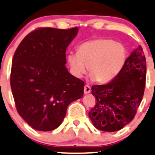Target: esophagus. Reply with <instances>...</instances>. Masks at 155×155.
Returning a JSON list of instances; mask_svg holds the SVG:
<instances>
[{
  "mask_svg": "<svg viewBox=\"0 0 155 155\" xmlns=\"http://www.w3.org/2000/svg\"><path fill=\"white\" fill-rule=\"evenodd\" d=\"M91 92V88L88 85H85V87H84V94H88Z\"/></svg>",
  "mask_w": 155,
  "mask_h": 155,
  "instance_id": "esophagus-1",
  "label": "esophagus"
}]
</instances>
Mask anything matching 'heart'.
<instances>
[{"label": "heart", "mask_w": 155, "mask_h": 155, "mask_svg": "<svg viewBox=\"0 0 155 155\" xmlns=\"http://www.w3.org/2000/svg\"><path fill=\"white\" fill-rule=\"evenodd\" d=\"M127 61L124 45L110 38H98L84 41L77 52H70L67 61L70 72L76 78H82L87 70L91 79L100 83L110 82L122 70Z\"/></svg>", "instance_id": "1"}]
</instances>
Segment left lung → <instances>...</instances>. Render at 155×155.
Here are the masks:
<instances>
[{"mask_svg":"<svg viewBox=\"0 0 155 155\" xmlns=\"http://www.w3.org/2000/svg\"><path fill=\"white\" fill-rule=\"evenodd\" d=\"M145 80L146 61L139 45L112 81L91 87L96 104L88 116L93 125L101 131L115 132L131 122L142 101Z\"/></svg>","mask_w":155,"mask_h":155,"instance_id":"8db88e82","label":"left lung"}]
</instances>
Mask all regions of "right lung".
I'll use <instances>...</instances> for the list:
<instances>
[{
  "instance_id": "add662e5",
  "label": "right lung",
  "mask_w": 155,
  "mask_h": 155,
  "mask_svg": "<svg viewBox=\"0 0 155 155\" xmlns=\"http://www.w3.org/2000/svg\"><path fill=\"white\" fill-rule=\"evenodd\" d=\"M78 27L38 28L24 38L15 51L10 86L16 110L38 131H51L62 123L71 102L81 98L85 83L66 68L67 48Z\"/></svg>"
}]
</instances>
